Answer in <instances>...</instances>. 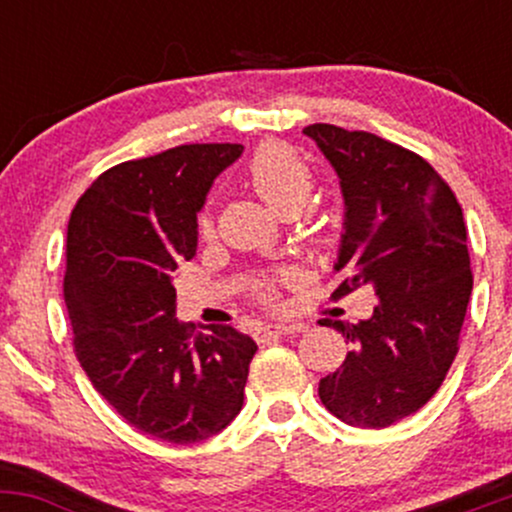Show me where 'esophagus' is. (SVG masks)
Returning <instances> with one entry per match:
<instances>
[{
    "label": "esophagus",
    "mask_w": 512,
    "mask_h": 512,
    "mask_svg": "<svg viewBox=\"0 0 512 512\" xmlns=\"http://www.w3.org/2000/svg\"><path fill=\"white\" fill-rule=\"evenodd\" d=\"M293 332H303V325H296V322H269V325L260 327V339H279Z\"/></svg>",
    "instance_id": "obj_1"
}]
</instances>
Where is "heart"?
<instances>
[{"instance_id": "1", "label": "heart", "mask_w": 512, "mask_h": 512, "mask_svg": "<svg viewBox=\"0 0 512 512\" xmlns=\"http://www.w3.org/2000/svg\"><path fill=\"white\" fill-rule=\"evenodd\" d=\"M248 180L252 190L272 207L276 214H296L308 204L315 187L313 168L303 161L291 146L281 142H267L255 151L248 163ZM199 231H211L209 214L199 219ZM264 289V296H269Z\"/></svg>"}]
</instances>
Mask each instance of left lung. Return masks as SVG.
I'll return each mask as SVG.
<instances>
[{"instance_id": "1", "label": "left lung", "mask_w": 512, "mask_h": 512, "mask_svg": "<svg viewBox=\"0 0 512 512\" xmlns=\"http://www.w3.org/2000/svg\"><path fill=\"white\" fill-rule=\"evenodd\" d=\"M303 134L330 161L344 197L334 293L378 296L373 315L356 325L320 320L351 351L317 392L344 424L385 428L424 407L455 361L472 296L462 207L414 151L334 125Z\"/></svg>"}]
</instances>
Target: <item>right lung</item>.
Listing matches in <instances>:
<instances>
[{"instance_id": "obj_1", "label": "right lung", "mask_w": 512, "mask_h": 512, "mask_svg": "<svg viewBox=\"0 0 512 512\" xmlns=\"http://www.w3.org/2000/svg\"><path fill=\"white\" fill-rule=\"evenodd\" d=\"M240 144H185L105 170L67 228L64 301L88 380L142 433L207 440L243 407L257 344L231 325L192 337L173 276L197 252V214Z\"/></svg>"}]
</instances>
